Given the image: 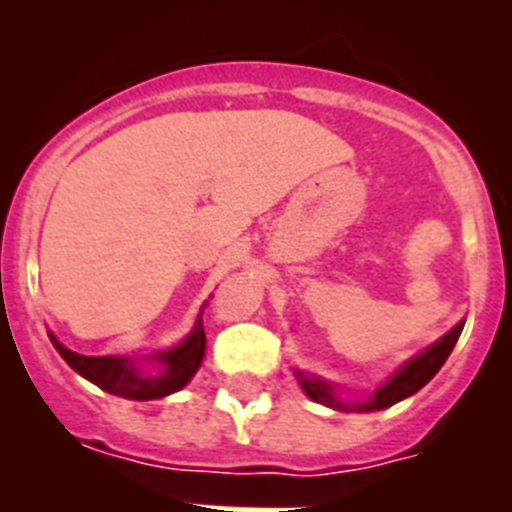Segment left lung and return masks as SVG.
<instances>
[{
  "label": "left lung",
  "instance_id": "8db88e82",
  "mask_svg": "<svg viewBox=\"0 0 512 512\" xmlns=\"http://www.w3.org/2000/svg\"><path fill=\"white\" fill-rule=\"evenodd\" d=\"M461 330H464V320L456 323L441 341L433 343L431 348H425L423 354H418L415 359H410L408 364L400 366V369H397L382 387H377L374 395L364 402H351V405H348V402H341L336 397L333 384L323 382L320 377H312V374L300 372V369H295V377L297 382H300L302 390H305V395L310 397V400L325 405V408L343 410V413H372V410H384L390 408V405H395V402L405 400V397L415 395L420 387H425V384L436 377L438 369L443 366V361L449 359V354L454 351Z\"/></svg>",
  "mask_w": 512,
  "mask_h": 512
}]
</instances>
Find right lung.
Segmentation results:
<instances>
[{
    "instance_id": "obj_1",
    "label": "right lung",
    "mask_w": 512,
    "mask_h": 512,
    "mask_svg": "<svg viewBox=\"0 0 512 512\" xmlns=\"http://www.w3.org/2000/svg\"><path fill=\"white\" fill-rule=\"evenodd\" d=\"M48 336H51V343L63 356V361L76 374L97 384L99 390L125 397V400H161L171 392H179L184 384H189L194 372L200 369L207 346L202 310L197 315L194 330L179 346L169 348V351H158L153 356V361H158L156 374L140 372V366L128 356H81L63 346V343H58L53 333H48Z\"/></svg>"
}]
</instances>
